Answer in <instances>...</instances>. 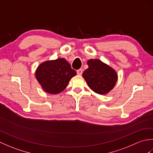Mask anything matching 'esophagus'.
<instances>
[{
	"label": "esophagus",
	"mask_w": 153,
	"mask_h": 153,
	"mask_svg": "<svg viewBox=\"0 0 153 153\" xmlns=\"http://www.w3.org/2000/svg\"><path fill=\"white\" fill-rule=\"evenodd\" d=\"M83 73V69H79L77 70V74L78 75H82Z\"/></svg>",
	"instance_id": "1"
}]
</instances>
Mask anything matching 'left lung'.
Listing matches in <instances>:
<instances>
[{
  "label": "left lung",
  "mask_w": 153,
  "mask_h": 153,
  "mask_svg": "<svg viewBox=\"0 0 153 153\" xmlns=\"http://www.w3.org/2000/svg\"><path fill=\"white\" fill-rule=\"evenodd\" d=\"M89 68L83 71V77L94 92L105 95L113 89L118 76L114 70L99 60L87 61Z\"/></svg>",
  "instance_id": "1"
}]
</instances>
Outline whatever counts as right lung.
<instances>
[{
  "label": "right lung",
  "mask_w": 153,
  "mask_h": 153,
  "mask_svg": "<svg viewBox=\"0 0 153 153\" xmlns=\"http://www.w3.org/2000/svg\"><path fill=\"white\" fill-rule=\"evenodd\" d=\"M35 74L38 82L45 91L58 94L66 88L76 71L64 58H58L40 64Z\"/></svg>",
  "instance_id": "1"
}]
</instances>
